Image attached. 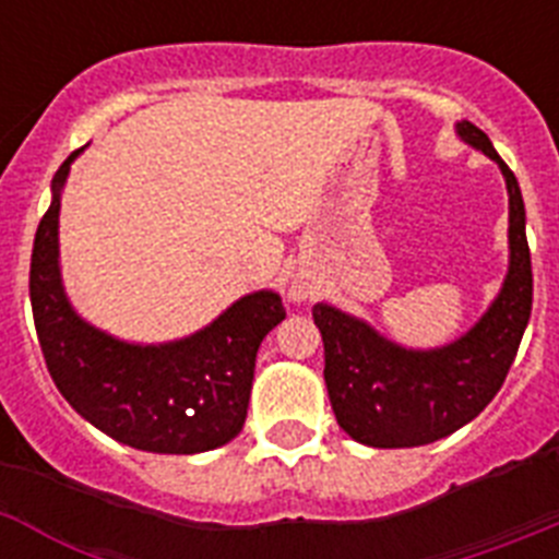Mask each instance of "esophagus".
I'll return each mask as SVG.
<instances>
[{
	"mask_svg": "<svg viewBox=\"0 0 559 559\" xmlns=\"http://www.w3.org/2000/svg\"><path fill=\"white\" fill-rule=\"evenodd\" d=\"M310 296H313V283L302 280V276H296L294 283H290V299H294V302H308Z\"/></svg>",
	"mask_w": 559,
	"mask_h": 559,
	"instance_id": "34e87169",
	"label": "esophagus"
}]
</instances>
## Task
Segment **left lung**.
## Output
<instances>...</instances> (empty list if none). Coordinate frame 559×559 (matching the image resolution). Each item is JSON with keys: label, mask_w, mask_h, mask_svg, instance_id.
<instances>
[{"label": "left lung", "mask_w": 559, "mask_h": 559, "mask_svg": "<svg viewBox=\"0 0 559 559\" xmlns=\"http://www.w3.org/2000/svg\"><path fill=\"white\" fill-rule=\"evenodd\" d=\"M467 145L490 156L510 192V269L487 313L462 338L437 349H406L364 319L313 305L324 341V383L338 426L369 448H417L467 426L487 408L521 347L532 313L526 210L515 173L473 122H456Z\"/></svg>", "instance_id": "obj_1"}]
</instances>
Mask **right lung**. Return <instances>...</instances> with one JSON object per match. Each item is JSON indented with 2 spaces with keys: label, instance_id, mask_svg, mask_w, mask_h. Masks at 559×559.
Returning a JSON list of instances; mask_svg holds the SVG:
<instances>
[{
  "label": "right lung",
  "instance_id": "right-lung-1",
  "mask_svg": "<svg viewBox=\"0 0 559 559\" xmlns=\"http://www.w3.org/2000/svg\"><path fill=\"white\" fill-rule=\"evenodd\" d=\"M81 151L58 167L29 260V302L49 374L69 406L122 445L179 456L226 445L246 423L257 349L285 319L283 299L257 290L167 344H128L81 319L58 263L61 190Z\"/></svg>",
  "mask_w": 559,
  "mask_h": 559
}]
</instances>
